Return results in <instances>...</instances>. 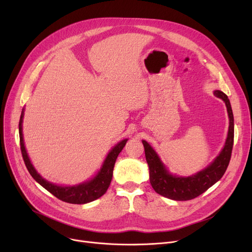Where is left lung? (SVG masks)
<instances>
[{"instance_id": "8db88e82", "label": "left lung", "mask_w": 252, "mask_h": 252, "mask_svg": "<svg viewBox=\"0 0 252 252\" xmlns=\"http://www.w3.org/2000/svg\"><path fill=\"white\" fill-rule=\"evenodd\" d=\"M214 94L221 99L227 106L229 115V131L224 146L219 156L204 169L190 177L173 176L160 160L159 156L146 141H142L145 156L149 166L150 183L152 188L161 196L177 201L191 200L204 193L223 176L229 165L234 144V116L228 96L221 91H215Z\"/></svg>"}]
</instances>
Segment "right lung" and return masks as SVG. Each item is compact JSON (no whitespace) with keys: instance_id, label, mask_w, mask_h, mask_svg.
Masks as SVG:
<instances>
[{"instance_id":"obj_1","label":"right lung","mask_w":252,"mask_h":252,"mask_svg":"<svg viewBox=\"0 0 252 252\" xmlns=\"http://www.w3.org/2000/svg\"><path fill=\"white\" fill-rule=\"evenodd\" d=\"M23 112L24 109H22L20 121H19V138H20V149L22 153L23 160L25 163L26 168L30 171L31 176L43 186L47 191H49L51 194L57 197L58 199L72 204H85L89 203L91 201H94L98 198H100L102 195H104L107 191L109 185L112 180V174H113V167L116 161V158L118 154L122 152L124 149L125 145L126 144L127 139H125L117 143L115 146L111 149V151L106 156L104 163L100 169L99 173L93 178L92 180L76 185V186H57L55 184H52L45 179H43L41 176L37 174V171L33 167V165L31 162L30 157L28 155V152L24 147L23 142V135H22V121H23Z\"/></svg>"}]
</instances>
